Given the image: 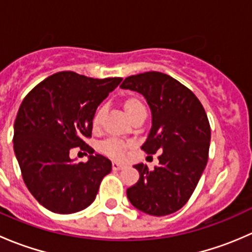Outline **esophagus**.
Masks as SVG:
<instances>
[{
    "mask_svg": "<svg viewBox=\"0 0 252 252\" xmlns=\"http://www.w3.org/2000/svg\"><path fill=\"white\" fill-rule=\"evenodd\" d=\"M124 167H126V166H124L123 163H121V162H117V161L112 162V168L116 169V171H119V169L124 168Z\"/></svg>",
    "mask_w": 252,
    "mask_h": 252,
    "instance_id": "34e87169",
    "label": "esophagus"
}]
</instances>
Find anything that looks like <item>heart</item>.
Masks as SVG:
<instances>
[{"instance_id": "obj_1", "label": "heart", "mask_w": 252, "mask_h": 252, "mask_svg": "<svg viewBox=\"0 0 252 252\" xmlns=\"http://www.w3.org/2000/svg\"><path fill=\"white\" fill-rule=\"evenodd\" d=\"M124 110H126L129 118L131 119L136 113H139V112L141 111H145V107L138 98H128V100L124 102ZM105 114H106V107L105 106H100L93 117L94 129L100 128L101 124H102L103 118H105ZM126 149H128V145H126V142L114 140V139L106 141L102 146L103 152H106V154L110 155L112 157H116V158H122V157L124 156V152H126Z\"/></svg>"}]
</instances>
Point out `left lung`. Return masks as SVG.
<instances>
[{"label": "left lung", "mask_w": 252, "mask_h": 252, "mask_svg": "<svg viewBox=\"0 0 252 252\" xmlns=\"http://www.w3.org/2000/svg\"><path fill=\"white\" fill-rule=\"evenodd\" d=\"M121 88L146 98L152 126L141 149L147 155L161 152L152 171L144 163L134 166L140 178L126 196L147 215H171L187 204L207 164L211 128L206 112L191 90L164 73L130 75Z\"/></svg>", "instance_id": "8db88e82"}]
</instances>
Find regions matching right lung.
<instances>
[{"label": "right lung", "mask_w": 252, "mask_h": 252, "mask_svg": "<svg viewBox=\"0 0 252 252\" xmlns=\"http://www.w3.org/2000/svg\"><path fill=\"white\" fill-rule=\"evenodd\" d=\"M122 78L94 79L60 72L37 84L23 100L14 122L13 147L28 190L51 212L69 215L90 206L112 162L83 140L90 138L98 105ZM86 149L88 162L69 157Z\"/></svg>", "instance_id": "obj_1"}]
</instances>
